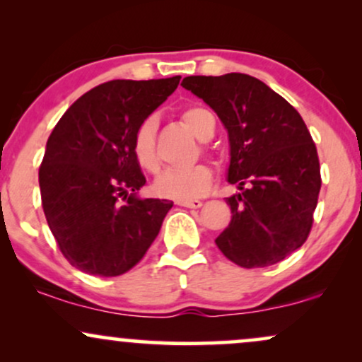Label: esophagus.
<instances>
[{
    "mask_svg": "<svg viewBox=\"0 0 362 362\" xmlns=\"http://www.w3.org/2000/svg\"><path fill=\"white\" fill-rule=\"evenodd\" d=\"M178 206H184V207H190V209H197V207L202 206L201 201L197 199H190V201H177Z\"/></svg>",
    "mask_w": 362,
    "mask_h": 362,
    "instance_id": "1",
    "label": "esophagus"
}]
</instances>
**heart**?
I'll use <instances>...</instances> for the list:
<instances>
[{
  "label": "heart",
  "mask_w": 362,
  "mask_h": 362,
  "mask_svg": "<svg viewBox=\"0 0 362 362\" xmlns=\"http://www.w3.org/2000/svg\"><path fill=\"white\" fill-rule=\"evenodd\" d=\"M185 127L197 139L207 141L213 138L216 120L214 115L204 107H189L182 114ZM156 120L153 117L144 119L134 131L132 138V153L141 168L146 172H155L158 168L156 156ZM213 182V172L207 165H194L190 168H168L158 175L155 182L156 192L163 197L175 199V201H190L199 197L209 189Z\"/></svg>",
  "instance_id": "heart-1"
}]
</instances>
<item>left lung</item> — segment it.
<instances>
[{
    "instance_id": "8db88e82",
    "label": "left lung",
    "mask_w": 362,
    "mask_h": 362,
    "mask_svg": "<svg viewBox=\"0 0 362 362\" xmlns=\"http://www.w3.org/2000/svg\"><path fill=\"white\" fill-rule=\"evenodd\" d=\"M185 90L218 114L230 141L231 221L216 238L245 269L277 264L308 238L322 187L317 148L298 110L242 73L187 76Z\"/></svg>"
}]
</instances>
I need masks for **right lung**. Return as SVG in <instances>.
I'll list each match as a JSON object with an SVG mask.
<instances>
[{"instance_id": "obj_1", "label": "right lung", "mask_w": 362, "mask_h": 362, "mask_svg": "<svg viewBox=\"0 0 362 362\" xmlns=\"http://www.w3.org/2000/svg\"><path fill=\"white\" fill-rule=\"evenodd\" d=\"M180 76L114 80L64 112L45 144L39 185L62 255L91 276L114 277L143 259L173 202L143 199L134 131L177 90Z\"/></svg>"}]
</instances>
